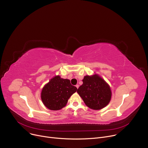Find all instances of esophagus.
<instances>
[{
	"label": "esophagus",
	"mask_w": 148,
	"mask_h": 148,
	"mask_svg": "<svg viewBox=\"0 0 148 148\" xmlns=\"http://www.w3.org/2000/svg\"><path fill=\"white\" fill-rule=\"evenodd\" d=\"M75 87H76L77 89H78L79 87V84H76V85H75Z\"/></svg>",
	"instance_id": "34e87169"
}]
</instances>
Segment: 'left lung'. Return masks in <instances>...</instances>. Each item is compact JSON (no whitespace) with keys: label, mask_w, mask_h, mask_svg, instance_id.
Instances as JSON below:
<instances>
[{"label":"left lung","mask_w":148,"mask_h":148,"mask_svg":"<svg viewBox=\"0 0 148 148\" xmlns=\"http://www.w3.org/2000/svg\"><path fill=\"white\" fill-rule=\"evenodd\" d=\"M82 81L83 84L77 92L88 107L93 110H100L110 103L111 89L101 77L98 74L86 75Z\"/></svg>","instance_id":"8db88e82"}]
</instances>
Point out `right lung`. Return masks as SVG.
Returning <instances> with one entry per match:
<instances>
[{"mask_svg":"<svg viewBox=\"0 0 148 148\" xmlns=\"http://www.w3.org/2000/svg\"><path fill=\"white\" fill-rule=\"evenodd\" d=\"M77 90L69 80L56 75L43 87L41 98L44 106L49 109L59 110L66 106L69 97Z\"/></svg>","mask_w":148,"mask_h":148,"instance_id":"1","label":"right lung"}]
</instances>
